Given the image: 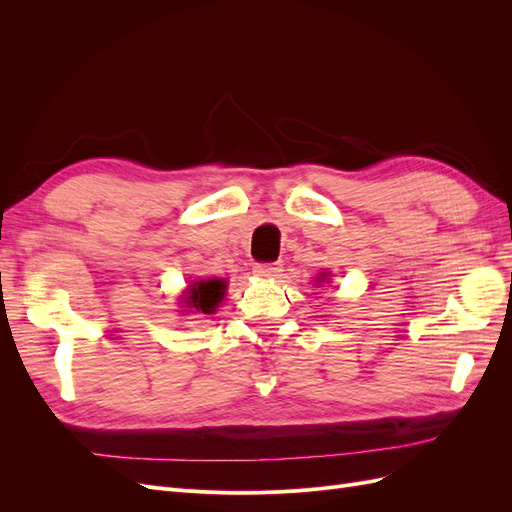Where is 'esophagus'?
<instances>
[{"instance_id":"1","label":"esophagus","mask_w":512,"mask_h":512,"mask_svg":"<svg viewBox=\"0 0 512 512\" xmlns=\"http://www.w3.org/2000/svg\"><path fill=\"white\" fill-rule=\"evenodd\" d=\"M284 271V267L280 265V262H260V265L254 267V273L258 277H275L280 275Z\"/></svg>"}]
</instances>
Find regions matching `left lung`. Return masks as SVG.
<instances>
[{"label":"left lung","mask_w":512,"mask_h":512,"mask_svg":"<svg viewBox=\"0 0 512 512\" xmlns=\"http://www.w3.org/2000/svg\"><path fill=\"white\" fill-rule=\"evenodd\" d=\"M324 280H327V273H322V275L318 277V282H324Z\"/></svg>","instance_id":"obj_1"}]
</instances>
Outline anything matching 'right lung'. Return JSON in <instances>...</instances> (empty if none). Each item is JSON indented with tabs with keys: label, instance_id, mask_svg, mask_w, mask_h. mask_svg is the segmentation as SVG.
<instances>
[{
	"label": "right lung",
	"instance_id": "obj_1",
	"mask_svg": "<svg viewBox=\"0 0 512 512\" xmlns=\"http://www.w3.org/2000/svg\"><path fill=\"white\" fill-rule=\"evenodd\" d=\"M226 290V282L224 280H203V282H194L185 294V305L188 312H198V314H211L215 312V307L222 301Z\"/></svg>",
	"mask_w": 512,
	"mask_h": 512
}]
</instances>
